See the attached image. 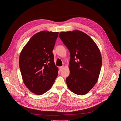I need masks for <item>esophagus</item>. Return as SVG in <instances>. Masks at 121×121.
I'll list each match as a JSON object with an SVG mask.
<instances>
[{
  "label": "esophagus",
  "mask_w": 121,
  "mask_h": 121,
  "mask_svg": "<svg viewBox=\"0 0 121 121\" xmlns=\"http://www.w3.org/2000/svg\"><path fill=\"white\" fill-rule=\"evenodd\" d=\"M64 68V65H63V66H60V67H59V69H60V71H62V70H63Z\"/></svg>",
  "instance_id": "obj_1"
}]
</instances>
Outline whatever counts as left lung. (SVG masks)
Instances as JSON below:
<instances>
[{"instance_id": "left-lung-1", "label": "left lung", "mask_w": 121, "mask_h": 121, "mask_svg": "<svg viewBox=\"0 0 121 121\" xmlns=\"http://www.w3.org/2000/svg\"><path fill=\"white\" fill-rule=\"evenodd\" d=\"M59 37L70 55L67 87L76 94H87L99 77L102 64L99 50L89 35L79 30L62 31Z\"/></svg>"}]
</instances>
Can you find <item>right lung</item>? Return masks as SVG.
Returning a JSON list of instances; mask_svg holds the SVG:
<instances>
[{
  "instance_id": "obj_1",
  "label": "right lung",
  "mask_w": 121,
  "mask_h": 121,
  "mask_svg": "<svg viewBox=\"0 0 121 121\" xmlns=\"http://www.w3.org/2000/svg\"><path fill=\"white\" fill-rule=\"evenodd\" d=\"M58 35V32H39L30 39L20 54L19 66L23 82L36 95L49 91L57 77L58 68L52 51Z\"/></svg>"
}]
</instances>
